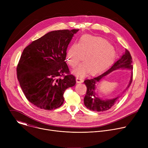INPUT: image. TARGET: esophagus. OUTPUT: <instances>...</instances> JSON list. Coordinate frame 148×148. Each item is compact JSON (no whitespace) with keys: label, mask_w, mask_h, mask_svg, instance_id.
<instances>
[{"label":"esophagus","mask_w":148,"mask_h":148,"mask_svg":"<svg viewBox=\"0 0 148 148\" xmlns=\"http://www.w3.org/2000/svg\"><path fill=\"white\" fill-rule=\"evenodd\" d=\"M76 82L77 83H81L83 82V79L79 77H77L76 78Z\"/></svg>","instance_id":"34e87169"}]
</instances>
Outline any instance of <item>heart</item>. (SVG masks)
<instances>
[{"label":"heart","instance_id":"b5f03b06","mask_svg":"<svg viewBox=\"0 0 148 148\" xmlns=\"http://www.w3.org/2000/svg\"><path fill=\"white\" fill-rule=\"evenodd\" d=\"M73 70L77 76L83 77L89 72L92 74H98L106 69L112 62L115 56L113 46L109 45L105 38L91 35H84L80 37L77 45H73L67 53L69 64L75 67Z\"/></svg>","mask_w":148,"mask_h":148}]
</instances>
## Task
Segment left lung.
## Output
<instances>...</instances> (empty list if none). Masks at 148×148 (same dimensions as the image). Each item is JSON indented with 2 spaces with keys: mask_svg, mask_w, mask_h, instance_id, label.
Segmentation results:
<instances>
[{
  "mask_svg": "<svg viewBox=\"0 0 148 148\" xmlns=\"http://www.w3.org/2000/svg\"><path fill=\"white\" fill-rule=\"evenodd\" d=\"M125 69L132 70V74L130 82L127 87L119 96L111 99H103L99 97L96 92V86L103 78V77L111 72L119 69ZM132 60L131 56L128 50H125V52L120 58L106 71L101 75H97L90 79H86L84 84L87 88L86 95L84 97V102L85 106L90 110L97 112H103L111 108L115 104L118 99L126 91L132 81Z\"/></svg>",
  "mask_w": 148,
  "mask_h": 148,
  "instance_id": "obj_1",
  "label": "left lung"
}]
</instances>
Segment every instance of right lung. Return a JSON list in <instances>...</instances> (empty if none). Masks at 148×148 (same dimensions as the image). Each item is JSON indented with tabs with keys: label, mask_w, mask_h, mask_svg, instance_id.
Instances as JSON below:
<instances>
[{
	"label": "right lung",
	"mask_w": 148,
	"mask_h": 148,
	"mask_svg": "<svg viewBox=\"0 0 148 148\" xmlns=\"http://www.w3.org/2000/svg\"><path fill=\"white\" fill-rule=\"evenodd\" d=\"M78 30L49 32L24 49L17 67V79L26 98L38 108H59L66 90L75 86V77L69 74L65 59L68 46Z\"/></svg>",
	"instance_id": "right-lung-1"
}]
</instances>
